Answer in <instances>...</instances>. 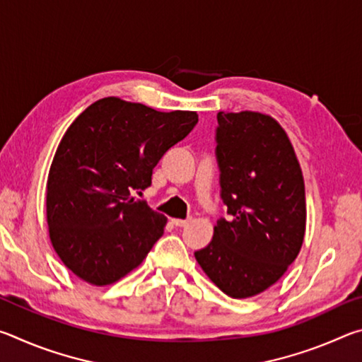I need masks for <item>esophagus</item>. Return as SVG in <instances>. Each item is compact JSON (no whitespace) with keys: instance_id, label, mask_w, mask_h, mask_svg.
I'll use <instances>...</instances> for the list:
<instances>
[{"instance_id":"esophagus-1","label":"esophagus","mask_w":362,"mask_h":362,"mask_svg":"<svg viewBox=\"0 0 362 362\" xmlns=\"http://www.w3.org/2000/svg\"><path fill=\"white\" fill-rule=\"evenodd\" d=\"M192 222V217H188V218H174L173 220V223L175 225V226H179V228H185V226Z\"/></svg>"}]
</instances>
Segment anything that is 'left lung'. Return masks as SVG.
<instances>
[{
	"label": "left lung",
	"mask_w": 362,
	"mask_h": 362,
	"mask_svg": "<svg viewBox=\"0 0 362 362\" xmlns=\"http://www.w3.org/2000/svg\"><path fill=\"white\" fill-rule=\"evenodd\" d=\"M220 198L228 217L194 257L220 291L246 298L268 289L296 260L305 235L302 169L276 121L255 112L217 115Z\"/></svg>",
	"instance_id": "left-lung-1"
}]
</instances>
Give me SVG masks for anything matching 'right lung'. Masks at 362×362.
Wrapping results in <instances>:
<instances>
[{
	"label": "right lung",
	"mask_w": 362,
	"mask_h": 362,
	"mask_svg": "<svg viewBox=\"0 0 362 362\" xmlns=\"http://www.w3.org/2000/svg\"><path fill=\"white\" fill-rule=\"evenodd\" d=\"M198 122L194 112H156L116 97L73 121L47 177L49 236L78 278L107 286L137 268L164 233L166 217L134 189L151 185L166 153Z\"/></svg>",
	"instance_id": "add662e5"
}]
</instances>
